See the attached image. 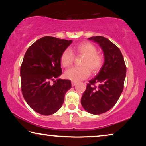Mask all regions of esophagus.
Wrapping results in <instances>:
<instances>
[{
	"label": "esophagus",
	"mask_w": 146,
	"mask_h": 146,
	"mask_svg": "<svg viewBox=\"0 0 146 146\" xmlns=\"http://www.w3.org/2000/svg\"><path fill=\"white\" fill-rule=\"evenodd\" d=\"M76 84H77L76 82H75V81L72 82V86H76Z\"/></svg>",
	"instance_id": "esophagus-1"
}]
</instances>
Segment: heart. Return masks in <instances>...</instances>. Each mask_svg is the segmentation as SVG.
<instances>
[{"instance_id": "heart-1", "label": "heart", "mask_w": 146, "mask_h": 146, "mask_svg": "<svg viewBox=\"0 0 146 146\" xmlns=\"http://www.w3.org/2000/svg\"><path fill=\"white\" fill-rule=\"evenodd\" d=\"M84 57L81 67H74L65 72V77L72 81H80L89 76L90 70L96 73L102 66L104 58L100 54L97 53V48L88 42H83L70 50H64L60 56V62L63 67L68 68L72 65L74 56Z\"/></svg>"}]
</instances>
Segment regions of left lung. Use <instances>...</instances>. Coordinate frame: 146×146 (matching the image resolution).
I'll return each mask as SVG.
<instances>
[{
	"label": "left lung",
	"mask_w": 146,
	"mask_h": 146,
	"mask_svg": "<svg viewBox=\"0 0 146 146\" xmlns=\"http://www.w3.org/2000/svg\"><path fill=\"white\" fill-rule=\"evenodd\" d=\"M88 39L102 49L104 63L96 76L87 84L81 104L88 113L98 115L110 110L118 100L123 89L126 66L120 50L108 39L100 36Z\"/></svg>",
	"instance_id": "8db88e82"
}]
</instances>
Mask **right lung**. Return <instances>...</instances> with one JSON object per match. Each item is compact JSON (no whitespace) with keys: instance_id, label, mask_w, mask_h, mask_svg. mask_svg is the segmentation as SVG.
I'll return each instance as SVG.
<instances>
[{"instance_id":"1","label":"right lung","mask_w":146,"mask_h":146,"mask_svg":"<svg viewBox=\"0 0 146 146\" xmlns=\"http://www.w3.org/2000/svg\"><path fill=\"white\" fill-rule=\"evenodd\" d=\"M72 40L45 36L33 43L26 52L21 66V90L29 106L40 114L48 115L62 106L69 80L57 79L62 74L60 56Z\"/></svg>"}]
</instances>
